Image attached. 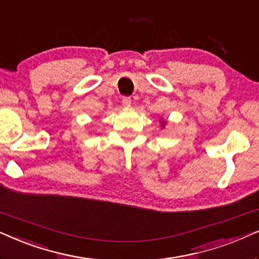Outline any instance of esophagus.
<instances>
[{
    "label": "esophagus",
    "mask_w": 259,
    "mask_h": 259,
    "mask_svg": "<svg viewBox=\"0 0 259 259\" xmlns=\"http://www.w3.org/2000/svg\"><path fill=\"white\" fill-rule=\"evenodd\" d=\"M122 105L125 106V107H131V105H132V100H131V98L128 97L122 98Z\"/></svg>",
    "instance_id": "obj_1"
}]
</instances>
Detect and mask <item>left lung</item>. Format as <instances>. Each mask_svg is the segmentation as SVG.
I'll use <instances>...</instances> for the list:
<instances>
[{"label": "left lung", "mask_w": 259, "mask_h": 259, "mask_svg": "<svg viewBox=\"0 0 259 259\" xmlns=\"http://www.w3.org/2000/svg\"><path fill=\"white\" fill-rule=\"evenodd\" d=\"M160 125H161V127H162V128H165V125H166V121H165V120H160Z\"/></svg>", "instance_id": "1"}]
</instances>
